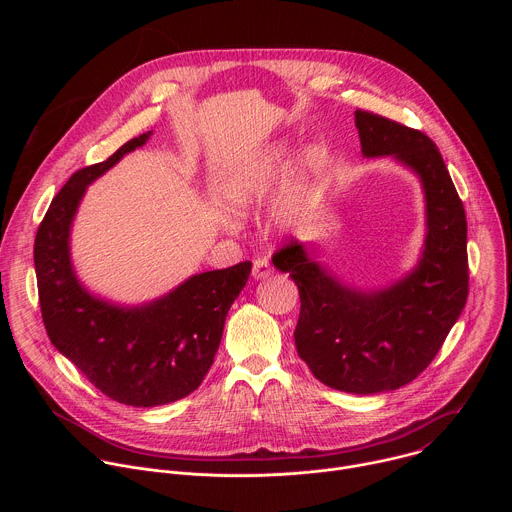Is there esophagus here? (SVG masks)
Masks as SVG:
<instances>
[{
  "label": "esophagus",
  "instance_id": "34e87169",
  "mask_svg": "<svg viewBox=\"0 0 512 512\" xmlns=\"http://www.w3.org/2000/svg\"><path fill=\"white\" fill-rule=\"evenodd\" d=\"M269 275H271V263L267 259H263V257L255 259L253 261V277L255 279H265Z\"/></svg>",
  "mask_w": 512,
  "mask_h": 512
}]
</instances>
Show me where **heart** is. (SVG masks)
<instances>
[{
  "label": "heart",
  "mask_w": 512,
  "mask_h": 512,
  "mask_svg": "<svg viewBox=\"0 0 512 512\" xmlns=\"http://www.w3.org/2000/svg\"><path fill=\"white\" fill-rule=\"evenodd\" d=\"M287 156V145L273 143L269 148L261 150L255 158H251L247 164L233 170L221 184L218 196H221V204L231 214H245L251 204L261 196L265 186L279 174L283 160ZM320 164V154L314 148L304 150L302 154V166L306 170H314Z\"/></svg>",
  "instance_id": "heart-1"
}]
</instances>
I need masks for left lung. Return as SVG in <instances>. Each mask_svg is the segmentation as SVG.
<instances>
[{
	"label": "left lung",
	"instance_id": "left-lung-1",
	"mask_svg": "<svg viewBox=\"0 0 512 512\" xmlns=\"http://www.w3.org/2000/svg\"><path fill=\"white\" fill-rule=\"evenodd\" d=\"M364 158H393L421 182L425 239L401 279L362 289L316 259L304 243L273 255L300 291L294 332L300 358L314 377L338 391H395L425 371L468 298L466 212L435 143L417 129L369 111H354Z\"/></svg>",
	"mask_w": 512,
	"mask_h": 512
}]
</instances>
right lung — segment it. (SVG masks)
Here are the masks:
<instances>
[{
    "mask_svg": "<svg viewBox=\"0 0 512 512\" xmlns=\"http://www.w3.org/2000/svg\"><path fill=\"white\" fill-rule=\"evenodd\" d=\"M150 137L152 131L133 137L109 160L72 174L52 200L34 243L50 342L101 393L133 407L174 403L200 387L227 314L251 273V261L196 273L166 296L137 306L99 298L81 283L70 257V231L87 186Z\"/></svg>",
    "mask_w": 512,
    "mask_h": 512,
    "instance_id": "right-lung-1",
    "label": "right lung"
}]
</instances>
